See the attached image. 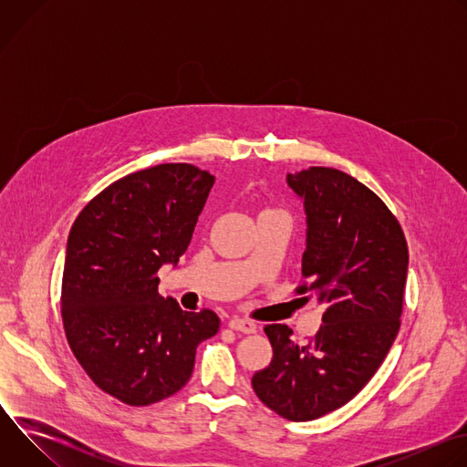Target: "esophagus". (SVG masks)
I'll return each instance as SVG.
<instances>
[{
    "label": "esophagus",
    "instance_id": "esophagus-1",
    "mask_svg": "<svg viewBox=\"0 0 467 467\" xmlns=\"http://www.w3.org/2000/svg\"><path fill=\"white\" fill-rule=\"evenodd\" d=\"M229 328L236 330V332H244V335H253V332H256V325L253 321H247V319H240V317H234L229 321Z\"/></svg>",
    "mask_w": 467,
    "mask_h": 467
}]
</instances>
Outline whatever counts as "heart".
<instances>
[{
	"mask_svg": "<svg viewBox=\"0 0 467 467\" xmlns=\"http://www.w3.org/2000/svg\"><path fill=\"white\" fill-rule=\"evenodd\" d=\"M260 216H285V214H283L281 211H272V209H268V211H264ZM260 216H258V218H260ZM285 218H286V216H285Z\"/></svg>",
	"mask_w": 467,
	"mask_h": 467,
	"instance_id": "b5f03b06",
	"label": "heart"
}]
</instances>
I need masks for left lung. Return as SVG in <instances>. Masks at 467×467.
<instances>
[{"label":"left lung","mask_w":467,"mask_h":467,"mask_svg":"<svg viewBox=\"0 0 467 467\" xmlns=\"http://www.w3.org/2000/svg\"><path fill=\"white\" fill-rule=\"evenodd\" d=\"M286 182L306 214L296 294L323 305V325L301 346L288 325H265L274 358L251 384L279 416L310 421L351 401L386 358L401 325L409 247L382 199L355 177L312 166Z\"/></svg>","instance_id":"obj_1"}]
</instances>
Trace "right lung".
<instances>
[{
  "label": "right lung",
  "mask_w": 467,
  "mask_h": 467,
  "mask_svg": "<svg viewBox=\"0 0 467 467\" xmlns=\"http://www.w3.org/2000/svg\"><path fill=\"white\" fill-rule=\"evenodd\" d=\"M213 184L192 164H159L107 186L72 225L60 296L66 338L94 384L125 405L179 391L197 346L220 328L213 310L184 312L161 297L157 277L186 251Z\"/></svg>",
  "instance_id": "add662e5"
}]
</instances>
